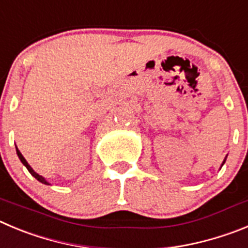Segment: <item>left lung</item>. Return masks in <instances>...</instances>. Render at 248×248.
<instances>
[{"instance_id":"left-lung-1","label":"left lung","mask_w":248,"mask_h":248,"mask_svg":"<svg viewBox=\"0 0 248 248\" xmlns=\"http://www.w3.org/2000/svg\"><path fill=\"white\" fill-rule=\"evenodd\" d=\"M226 158H227V155H226V157H225L224 162H222V163H221V167H222V166H224V164H225V162H226ZM221 167H220V169H221Z\"/></svg>"}]
</instances>
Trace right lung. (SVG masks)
<instances>
[{
    "label": "right lung",
    "instance_id": "add662e5",
    "mask_svg": "<svg viewBox=\"0 0 248 248\" xmlns=\"http://www.w3.org/2000/svg\"><path fill=\"white\" fill-rule=\"evenodd\" d=\"M16 152H17V155H18L19 160H21V162L23 163V166L26 167L27 169H28V171H30V173L32 174L33 177H34L35 179L38 180V182H41V183H43V184H46V185H50V183H49V182H46V178H44V177H42V175H39V174H38V173H35V171L33 170V168H32V167H31L30 164H28V162H27V160H26V158H24L23 155H22V153H21V152L18 151V148H17V147H16Z\"/></svg>",
    "mask_w": 248,
    "mask_h": 248
}]
</instances>
